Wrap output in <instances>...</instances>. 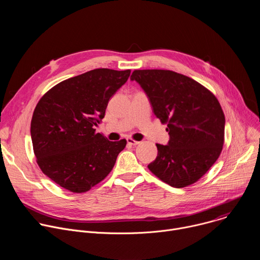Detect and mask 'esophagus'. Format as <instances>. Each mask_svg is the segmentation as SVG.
Instances as JSON below:
<instances>
[{
    "label": "esophagus",
    "instance_id": "1",
    "mask_svg": "<svg viewBox=\"0 0 260 260\" xmlns=\"http://www.w3.org/2000/svg\"><path fill=\"white\" fill-rule=\"evenodd\" d=\"M126 142H127L128 145H133V146H136V145L140 144L139 141H135V140H133L132 138H127V139H126Z\"/></svg>",
    "mask_w": 260,
    "mask_h": 260
}]
</instances>
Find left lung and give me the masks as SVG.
I'll list each match as a JSON object with an SVG mask.
<instances>
[{
  "mask_svg": "<svg viewBox=\"0 0 260 260\" xmlns=\"http://www.w3.org/2000/svg\"><path fill=\"white\" fill-rule=\"evenodd\" d=\"M131 80L141 85L170 135L168 145L156 144L157 157L148 169L175 188L196 183L223 147L225 117L218 100L196 80L170 70H135Z\"/></svg>",
  "mask_w": 260,
  "mask_h": 260,
  "instance_id": "obj_1",
  "label": "left lung"
}]
</instances>
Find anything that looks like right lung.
I'll return each mask as SVG.
<instances>
[{
  "mask_svg": "<svg viewBox=\"0 0 260 260\" xmlns=\"http://www.w3.org/2000/svg\"><path fill=\"white\" fill-rule=\"evenodd\" d=\"M131 70L95 69L63 80L37 104L30 136L37 164L60 187L88 191L112 171L126 140L111 142L94 126Z\"/></svg>",
  "mask_w": 260,
  "mask_h": 260,
  "instance_id": "add662e5",
  "label": "right lung"
}]
</instances>
